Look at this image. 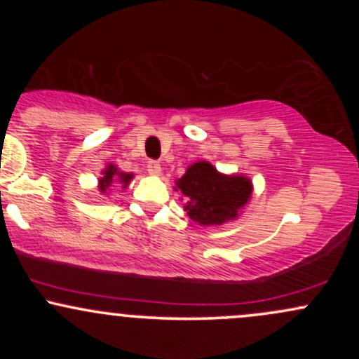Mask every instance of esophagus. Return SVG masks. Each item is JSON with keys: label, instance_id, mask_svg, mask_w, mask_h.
<instances>
[{"label": "esophagus", "instance_id": "34e87169", "mask_svg": "<svg viewBox=\"0 0 359 359\" xmlns=\"http://www.w3.org/2000/svg\"><path fill=\"white\" fill-rule=\"evenodd\" d=\"M147 170L150 175H160L162 174V165H160L156 160H150V162L147 163Z\"/></svg>", "mask_w": 359, "mask_h": 359}]
</instances>
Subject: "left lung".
<instances>
[{
  "label": "left lung",
  "mask_w": 359,
  "mask_h": 359,
  "mask_svg": "<svg viewBox=\"0 0 359 359\" xmlns=\"http://www.w3.org/2000/svg\"><path fill=\"white\" fill-rule=\"evenodd\" d=\"M185 196L184 209L192 221L211 226L222 224L238 216V209L251 196L250 179L240 175H222L208 162H197L177 180Z\"/></svg>",
  "instance_id": "8db88e82"
}]
</instances>
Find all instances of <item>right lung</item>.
<instances>
[{
  "label": "right lung",
  "mask_w": 359,
  "mask_h": 359,
  "mask_svg": "<svg viewBox=\"0 0 359 359\" xmlns=\"http://www.w3.org/2000/svg\"><path fill=\"white\" fill-rule=\"evenodd\" d=\"M118 179H119V182L123 184V187H125V185L130 184V180L133 179V175L123 174V172H118V168L114 165H109L104 172H102V177L100 179V192L104 194L106 191H108L109 185L113 184V180H118Z\"/></svg>",
  "instance_id": "obj_1"
}]
</instances>
